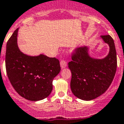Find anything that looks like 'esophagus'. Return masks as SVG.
Wrapping results in <instances>:
<instances>
[{"label":"esophagus","instance_id":"1","mask_svg":"<svg viewBox=\"0 0 124 124\" xmlns=\"http://www.w3.org/2000/svg\"><path fill=\"white\" fill-rule=\"evenodd\" d=\"M60 65H61V67L62 69H64L67 66V62L65 61H61V62H60Z\"/></svg>","mask_w":124,"mask_h":124}]
</instances>
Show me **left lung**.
<instances>
[{
  "instance_id": "left-lung-1",
  "label": "left lung",
  "mask_w": 124,
  "mask_h": 124,
  "mask_svg": "<svg viewBox=\"0 0 124 124\" xmlns=\"http://www.w3.org/2000/svg\"><path fill=\"white\" fill-rule=\"evenodd\" d=\"M109 47L107 56L96 59L89 54L86 46L77 49L69 63L72 79L70 88L80 100L90 101L105 92L111 85L117 69V55L114 42L111 36H101Z\"/></svg>"
}]
</instances>
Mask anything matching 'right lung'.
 Listing matches in <instances>:
<instances>
[{
  "label": "right lung",
  "instance_id": "1",
  "mask_svg": "<svg viewBox=\"0 0 124 124\" xmlns=\"http://www.w3.org/2000/svg\"><path fill=\"white\" fill-rule=\"evenodd\" d=\"M17 28L7 43L5 67L13 88L26 100L37 101L48 97L53 79L61 71L59 61L43 54L32 56L20 50Z\"/></svg>",
  "mask_w": 124,
  "mask_h": 124
}]
</instances>
